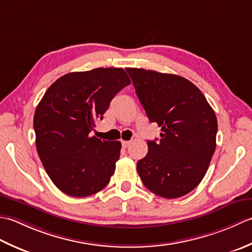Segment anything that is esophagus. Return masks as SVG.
I'll list each match as a JSON object with an SVG mask.
<instances>
[{"label": "esophagus", "instance_id": "esophagus-1", "mask_svg": "<svg viewBox=\"0 0 252 252\" xmlns=\"http://www.w3.org/2000/svg\"><path fill=\"white\" fill-rule=\"evenodd\" d=\"M130 143H131V141H128V140H123L122 141V145H123V147H124V148L129 147Z\"/></svg>", "mask_w": 252, "mask_h": 252}]
</instances>
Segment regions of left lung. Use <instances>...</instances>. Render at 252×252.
Wrapping results in <instances>:
<instances>
[{
	"label": "left lung",
	"instance_id": "1",
	"mask_svg": "<svg viewBox=\"0 0 252 252\" xmlns=\"http://www.w3.org/2000/svg\"><path fill=\"white\" fill-rule=\"evenodd\" d=\"M148 119L161 127L160 140H148L138 161L143 185L174 199L202 181L217 147L218 121L203 94L184 77L143 68H126Z\"/></svg>",
	"mask_w": 252,
	"mask_h": 252
}]
</instances>
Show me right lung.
<instances>
[{
	"label": "right lung",
	"instance_id": "add662e5",
	"mask_svg": "<svg viewBox=\"0 0 252 252\" xmlns=\"http://www.w3.org/2000/svg\"><path fill=\"white\" fill-rule=\"evenodd\" d=\"M130 79L123 68L74 71L54 81L35 109V146L45 172L61 191L83 198L109 184L120 158V141L90 131Z\"/></svg>",
	"mask_w": 252,
	"mask_h": 252
}]
</instances>
